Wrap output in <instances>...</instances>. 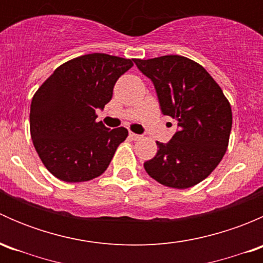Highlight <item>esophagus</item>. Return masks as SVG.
Wrapping results in <instances>:
<instances>
[{
    "mask_svg": "<svg viewBox=\"0 0 263 263\" xmlns=\"http://www.w3.org/2000/svg\"><path fill=\"white\" fill-rule=\"evenodd\" d=\"M129 139L134 140V141H137V140L141 139V135H137V134H134V132H129Z\"/></svg>",
    "mask_w": 263,
    "mask_h": 263,
    "instance_id": "obj_1",
    "label": "esophagus"
}]
</instances>
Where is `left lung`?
Returning a JSON list of instances; mask_svg holds the SVG:
<instances>
[{"label": "left lung", "instance_id": "8db88e82", "mask_svg": "<svg viewBox=\"0 0 263 263\" xmlns=\"http://www.w3.org/2000/svg\"><path fill=\"white\" fill-rule=\"evenodd\" d=\"M153 81L163 115L179 129L145 161V171L160 184L185 190L208 178L229 144L233 116L221 87L201 65L177 54L134 60Z\"/></svg>", "mask_w": 263, "mask_h": 263}]
</instances>
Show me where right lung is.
Returning <instances> with one entry per match:
<instances>
[{"label":"right lung","mask_w":263,"mask_h":263,"mask_svg":"<svg viewBox=\"0 0 263 263\" xmlns=\"http://www.w3.org/2000/svg\"><path fill=\"white\" fill-rule=\"evenodd\" d=\"M132 60L91 53L67 61L42 84L30 105V135L42 163L63 182H86L109 165L124 127L97 122L98 108L112 99L117 80Z\"/></svg>","instance_id":"obj_1"}]
</instances>
